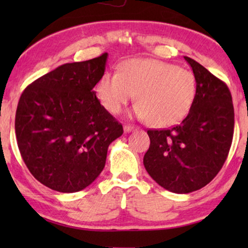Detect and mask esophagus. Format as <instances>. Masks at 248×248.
<instances>
[{"label":"esophagus","instance_id":"esophagus-1","mask_svg":"<svg viewBox=\"0 0 248 248\" xmlns=\"http://www.w3.org/2000/svg\"><path fill=\"white\" fill-rule=\"evenodd\" d=\"M133 130H135L134 125H130V124L124 125V132H126V133H128V132H132Z\"/></svg>","mask_w":248,"mask_h":248}]
</instances>
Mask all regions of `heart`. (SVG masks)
I'll return each instance as SVG.
<instances>
[{
    "label": "heart",
    "instance_id": "obj_1",
    "mask_svg": "<svg viewBox=\"0 0 248 248\" xmlns=\"http://www.w3.org/2000/svg\"><path fill=\"white\" fill-rule=\"evenodd\" d=\"M196 93L194 74L164 61L134 59L117 72H106L96 84L101 105L118 114L137 93L133 113L154 127H168L189 113Z\"/></svg>",
    "mask_w": 248,
    "mask_h": 248
}]
</instances>
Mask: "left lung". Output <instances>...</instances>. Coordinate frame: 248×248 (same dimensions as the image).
I'll return each mask as SVG.
<instances>
[{"instance_id": "obj_1", "label": "left lung", "mask_w": 248, "mask_h": 248, "mask_svg": "<svg viewBox=\"0 0 248 248\" xmlns=\"http://www.w3.org/2000/svg\"><path fill=\"white\" fill-rule=\"evenodd\" d=\"M184 59L196 82L191 110L179 125L149 130L150 147L143 158L152 179L177 194L198 191L216 177L228 157L235 125L227 84L191 57Z\"/></svg>"}]
</instances>
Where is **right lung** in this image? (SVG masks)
I'll return each mask as SVG.
<instances>
[{"mask_svg": "<svg viewBox=\"0 0 248 248\" xmlns=\"http://www.w3.org/2000/svg\"><path fill=\"white\" fill-rule=\"evenodd\" d=\"M107 57L63 64L29 84L19 99L20 154L33 177L54 191L89 186L103 171L109 144L123 134L93 90Z\"/></svg>", "mask_w": 248, "mask_h": 248, "instance_id": "obj_1", "label": "right lung"}]
</instances>
